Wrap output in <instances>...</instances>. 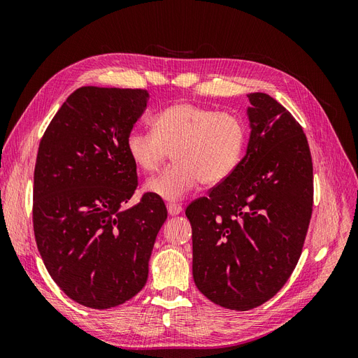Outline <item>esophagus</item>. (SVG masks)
Listing matches in <instances>:
<instances>
[{
    "label": "esophagus",
    "mask_w": 358,
    "mask_h": 358,
    "mask_svg": "<svg viewBox=\"0 0 358 358\" xmlns=\"http://www.w3.org/2000/svg\"><path fill=\"white\" fill-rule=\"evenodd\" d=\"M167 210H169V215L175 216L182 212V206L178 203H167Z\"/></svg>",
    "instance_id": "obj_1"
}]
</instances>
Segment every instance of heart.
Returning <instances> with one entry per match:
<instances>
[{
    "label": "heart",
    "instance_id": "1",
    "mask_svg": "<svg viewBox=\"0 0 358 358\" xmlns=\"http://www.w3.org/2000/svg\"><path fill=\"white\" fill-rule=\"evenodd\" d=\"M154 133L133 129L127 152L145 173L157 171L171 152L175 164L146 189L159 199L178 201L199 185L215 187L239 167L248 142V127L233 112H216L194 103H178L157 113Z\"/></svg>",
    "mask_w": 358,
    "mask_h": 358
}]
</instances>
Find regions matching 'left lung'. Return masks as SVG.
Listing matches in <instances>:
<instances>
[{
  "instance_id": "1",
  "label": "left lung",
  "mask_w": 358,
  "mask_h": 358,
  "mask_svg": "<svg viewBox=\"0 0 358 358\" xmlns=\"http://www.w3.org/2000/svg\"><path fill=\"white\" fill-rule=\"evenodd\" d=\"M251 137L239 167L188 204L194 282L210 301L249 310L285 285L306 239L313 167L301 125L263 92L248 95Z\"/></svg>"
}]
</instances>
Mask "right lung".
I'll return each instance as SVG.
<instances>
[{"mask_svg": "<svg viewBox=\"0 0 358 358\" xmlns=\"http://www.w3.org/2000/svg\"><path fill=\"white\" fill-rule=\"evenodd\" d=\"M148 91L82 86L40 140L32 224L49 275L79 305L109 309L148 280L149 258L167 220L162 199L137 188L127 137L146 109Z\"/></svg>", "mask_w": 358, "mask_h": 358, "instance_id": "add662e5", "label": "right lung"}]
</instances>
